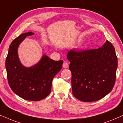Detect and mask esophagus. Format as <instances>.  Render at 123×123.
Instances as JSON below:
<instances>
[{
    "label": "esophagus",
    "instance_id": "obj_1",
    "mask_svg": "<svg viewBox=\"0 0 123 123\" xmlns=\"http://www.w3.org/2000/svg\"><path fill=\"white\" fill-rule=\"evenodd\" d=\"M68 63L66 62H64L63 63V68H68Z\"/></svg>",
    "mask_w": 123,
    "mask_h": 123
}]
</instances>
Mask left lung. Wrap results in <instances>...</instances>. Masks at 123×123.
I'll use <instances>...</instances> for the list:
<instances>
[{"instance_id":"left-lung-1","label":"left lung","mask_w":123,"mask_h":123,"mask_svg":"<svg viewBox=\"0 0 123 123\" xmlns=\"http://www.w3.org/2000/svg\"><path fill=\"white\" fill-rule=\"evenodd\" d=\"M67 58L70 62L73 94L77 99L93 102L112 91L117 76V58L109 41L97 49L70 50Z\"/></svg>"}]
</instances>
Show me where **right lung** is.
<instances>
[{
  "instance_id": "obj_1",
  "label": "right lung",
  "mask_w": 123,
  "mask_h": 123,
  "mask_svg": "<svg viewBox=\"0 0 123 123\" xmlns=\"http://www.w3.org/2000/svg\"><path fill=\"white\" fill-rule=\"evenodd\" d=\"M32 32L21 34L11 43L6 61L8 81L13 92L26 100L37 101L45 98L51 91L54 77L62 68L63 61H54L44 55L37 64L23 66L18 56L19 44Z\"/></svg>"
}]
</instances>
